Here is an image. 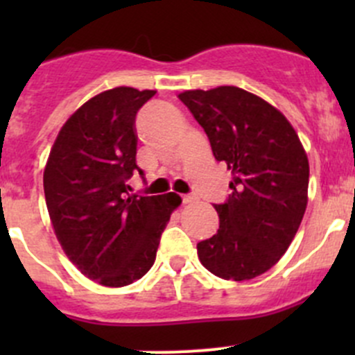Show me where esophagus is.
Segmentation results:
<instances>
[{"label":"esophagus","mask_w":355,"mask_h":355,"mask_svg":"<svg viewBox=\"0 0 355 355\" xmlns=\"http://www.w3.org/2000/svg\"><path fill=\"white\" fill-rule=\"evenodd\" d=\"M182 200H184V204H191V202H194V200H198V198H196V196H192V194H187V196H184V198H182Z\"/></svg>","instance_id":"34e87169"}]
</instances>
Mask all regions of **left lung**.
Instances as JSON below:
<instances>
[{"mask_svg": "<svg viewBox=\"0 0 355 355\" xmlns=\"http://www.w3.org/2000/svg\"><path fill=\"white\" fill-rule=\"evenodd\" d=\"M178 99L204 128L213 155L232 170V192L214 204L220 228L199 242L206 270L244 282L280 261L307 206L309 161L287 118L241 87L185 91Z\"/></svg>", "mask_w": 355, "mask_h": 355, "instance_id": "1", "label": "left lung"}]
</instances>
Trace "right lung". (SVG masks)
I'll return each instance as SVG.
<instances>
[{
  "mask_svg": "<svg viewBox=\"0 0 355 355\" xmlns=\"http://www.w3.org/2000/svg\"><path fill=\"white\" fill-rule=\"evenodd\" d=\"M156 91L114 87L89 99L60 130L44 170L53 228L68 259L105 287H125L155 264L161 234L182 199L128 194L137 111Z\"/></svg>",
  "mask_w": 355,
  "mask_h": 355,
  "instance_id": "1",
  "label": "right lung"
}]
</instances>
